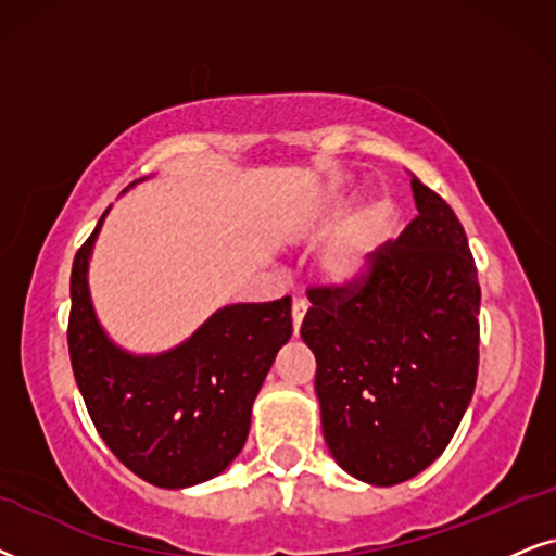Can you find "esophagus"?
Returning <instances> with one entry per match:
<instances>
[{
  "label": "esophagus",
  "instance_id": "esophagus-1",
  "mask_svg": "<svg viewBox=\"0 0 556 556\" xmlns=\"http://www.w3.org/2000/svg\"><path fill=\"white\" fill-rule=\"evenodd\" d=\"M309 302L305 298H294L292 300V325H294V336H300V325L305 320Z\"/></svg>",
  "mask_w": 556,
  "mask_h": 556
}]
</instances>
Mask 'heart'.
I'll return each mask as SVG.
<instances>
[{
    "mask_svg": "<svg viewBox=\"0 0 556 556\" xmlns=\"http://www.w3.org/2000/svg\"><path fill=\"white\" fill-rule=\"evenodd\" d=\"M340 208H343V203L325 205L320 218H317V228L328 224ZM383 224H387V205L371 201L364 205L358 216L340 226L317 254V271L323 274L325 282L338 287L358 282L371 269L374 256L379 254Z\"/></svg>",
    "mask_w": 556,
    "mask_h": 556,
    "instance_id": "obj_1",
    "label": "heart"
}]
</instances>
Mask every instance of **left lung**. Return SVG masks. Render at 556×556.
<instances>
[{"label": "left lung", "instance_id": "left-lung-1", "mask_svg": "<svg viewBox=\"0 0 556 556\" xmlns=\"http://www.w3.org/2000/svg\"><path fill=\"white\" fill-rule=\"evenodd\" d=\"M419 216L358 282L309 287L300 336L330 455L371 485L404 483L453 440L478 379L480 285L455 211L417 177Z\"/></svg>", "mask_w": 556, "mask_h": 556}]
</instances>
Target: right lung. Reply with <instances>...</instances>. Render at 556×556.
<instances>
[{
  "label": "right lung",
  "mask_w": 556,
  "mask_h": 556,
  "mask_svg": "<svg viewBox=\"0 0 556 556\" xmlns=\"http://www.w3.org/2000/svg\"><path fill=\"white\" fill-rule=\"evenodd\" d=\"M106 213L71 271L68 351L80 396L101 440L135 476L160 488L203 483L249 438L251 406L292 336V300L220 307L173 351H124L103 332L88 292V258Z\"/></svg>",
  "instance_id": "right-lung-1"
}]
</instances>
